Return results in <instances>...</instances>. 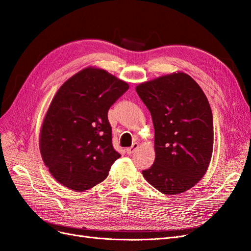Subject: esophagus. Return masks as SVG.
Here are the masks:
<instances>
[{
	"mask_svg": "<svg viewBox=\"0 0 251 251\" xmlns=\"http://www.w3.org/2000/svg\"><path fill=\"white\" fill-rule=\"evenodd\" d=\"M138 147H139V144H138V143H134L131 148H127V149H126V153H127V154H130V155H131V154H133L134 151L138 149Z\"/></svg>",
	"mask_w": 251,
	"mask_h": 251,
	"instance_id": "34e87169",
	"label": "esophagus"
}]
</instances>
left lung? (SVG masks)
Instances as JSON below:
<instances>
[{"mask_svg":"<svg viewBox=\"0 0 251 251\" xmlns=\"http://www.w3.org/2000/svg\"><path fill=\"white\" fill-rule=\"evenodd\" d=\"M136 92L155 128V161L143 177L164 195L183 193L198 183L210 162L214 124L207 98L183 72L142 82Z\"/></svg>","mask_w":251,"mask_h":251,"instance_id":"left-lung-1","label":"left lung"}]
</instances>
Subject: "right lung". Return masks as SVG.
Returning a JSON list of instances; mask_svg holds the SVG:
<instances>
[{
	"instance_id": "add662e5",
	"label": "right lung",
	"mask_w": 251,
	"mask_h": 251,
	"mask_svg": "<svg viewBox=\"0 0 251 251\" xmlns=\"http://www.w3.org/2000/svg\"><path fill=\"white\" fill-rule=\"evenodd\" d=\"M128 85L100 68L89 67L58 89L44 118L43 161L60 184L82 192L108 177L120 154L113 148L108 111Z\"/></svg>"
}]
</instances>
